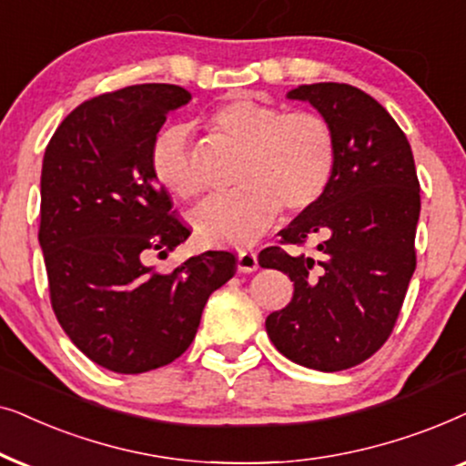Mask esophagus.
<instances>
[{
    "instance_id": "1",
    "label": "esophagus",
    "mask_w": 466,
    "mask_h": 466,
    "mask_svg": "<svg viewBox=\"0 0 466 466\" xmlns=\"http://www.w3.org/2000/svg\"><path fill=\"white\" fill-rule=\"evenodd\" d=\"M237 266H238V272L258 270V256L253 251H240Z\"/></svg>"
}]
</instances>
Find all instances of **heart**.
<instances>
[{
  "mask_svg": "<svg viewBox=\"0 0 466 466\" xmlns=\"http://www.w3.org/2000/svg\"><path fill=\"white\" fill-rule=\"evenodd\" d=\"M217 145L238 151L237 191L213 196L191 213V226L213 245L247 247L262 237L281 207L311 208L337 172L339 145L332 123L315 110H289L259 99H228L204 116ZM153 175L181 200L202 191L194 151L183 127L161 132L151 148Z\"/></svg>",
  "mask_w": 466,
  "mask_h": 466,
  "instance_id": "heart-1",
  "label": "heart"
}]
</instances>
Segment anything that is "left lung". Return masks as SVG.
I'll list each match as a JSON object with an SVG mask.
<instances>
[{"instance_id": "8db88e82", "label": "left lung", "mask_w": 466, "mask_h": 466, "mask_svg": "<svg viewBox=\"0 0 466 466\" xmlns=\"http://www.w3.org/2000/svg\"><path fill=\"white\" fill-rule=\"evenodd\" d=\"M319 110L337 132L330 187L279 232L258 262L294 281V298L266 318L272 345L315 370H345L386 343L415 270L420 181L407 136L369 93L345 83L288 93ZM319 243L315 257L285 244Z\"/></svg>"}]
</instances>
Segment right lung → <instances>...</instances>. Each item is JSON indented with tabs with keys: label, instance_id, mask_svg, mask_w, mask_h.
Here are the masks:
<instances>
[{
	"label": "right lung",
	"instance_id": "obj_1",
	"mask_svg": "<svg viewBox=\"0 0 466 466\" xmlns=\"http://www.w3.org/2000/svg\"><path fill=\"white\" fill-rule=\"evenodd\" d=\"M189 99L161 83L86 99L61 121L42 161L38 240L53 311L72 343L115 373H147L181 356L208 296L237 272L229 251L194 256L172 272L145 264L191 234L151 166L166 116Z\"/></svg>",
	"mask_w": 466,
	"mask_h": 466
}]
</instances>
